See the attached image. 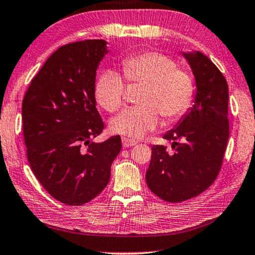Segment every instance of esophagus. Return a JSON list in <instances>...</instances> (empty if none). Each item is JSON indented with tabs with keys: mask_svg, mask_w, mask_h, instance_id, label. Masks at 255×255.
<instances>
[{
	"mask_svg": "<svg viewBox=\"0 0 255 255\" xmlns=\"http://www.w3.org/2000/svg\"><path fill=\"white\" fill-rule=\"evenodd\" d=\"M135 144H136V142H135L134 139L126 138V137H124V138H123V145H124V147L132 146V145H135Z\"/></svg>",
	"mask_w": 255,
	"mask_h": 255,
	"instance_id": "esophagus-1",
	"label": "esophagus"
}]
</instances>
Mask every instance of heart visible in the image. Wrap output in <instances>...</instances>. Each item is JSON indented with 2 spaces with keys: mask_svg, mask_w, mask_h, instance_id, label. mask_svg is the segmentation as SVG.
<instances>
[{
  "mask_svg": "<svg viewBox=\"0 0 255 255\" xmlns=\"http://www.w3.org/2000/svg\"><path fill=\"white\" fill-rule=\"evenodd\" d=\"M124 74L130 82H144L142 104L125 109L110 121L112 132L138 138L154 129L161 113L167 119H176L191 104L195 86L188 72L176 68L173 59L159 52H142L126 57L121 62ZM126 85L121 75L105 70L95 82V97L102 108L115 112L125 102Z\"/></svg>",
  "mask_w": 255,
  "mask_h": 255,
  "instance_id": "b5f03b06",
  "label": "heart"
}]
</instances>
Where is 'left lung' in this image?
Masks as SVG:
<instances>
[{
    "label": "left lung",
    "instance_id": "1",
    "mask_svg": "<svg viewBox=\"0 0 255 255\" xmlns=\"http://www.w3.org/2000/svg\"><path fill=\"white\" fill-rule=\"evenodd\" d=\"M196 82L193 105L164 135L173 140L174 153L164 145L152 146L146 184L154 195L169 203L198 196L214 182L221 168L229 139L225 77L203 52L182 51Z\"/></svg>",
    "mask_w": 255,
    "mask_h": 255
}]
</instances>
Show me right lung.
<instances>
[{"instance_id": "1", "label": "right lung", "mask_w": 255, "mask_h": 255, "mask_svg": "<svg viewBox=\"0 0 255 255\" xmlns=\"http://www.w3.org/2000/svg\"><path fill=\"white\" fill-rule=\"evenodd\" d=\"M109 52L104 40L63 45L30 82L22 100V130L34 175L60 203L79 206L100 195L121 150L119 135L103 131L96 109V71Z\"/></svg>"}]
</instances>
